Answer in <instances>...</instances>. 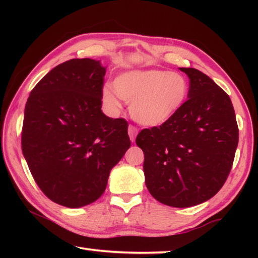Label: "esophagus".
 Masks as SVG:
<instances>
[{
  "mask_svg": "<svg viewBox=\"0 0 258 258\" xmlns=\"http://www.w3.org/2000/svg\"><path fill=\"white\" fill-rule=\"evenodd\" d=\"M137 134H138V128L133 125H130L128 126V135H130L131 141L132 142L135 141V137H137Z\"/></svg>",
  "mask_w": 258,
  "mask_h": 258,
  "instance_id": "esophagus-1",
  "label": "esophagus"
}]
</instances>
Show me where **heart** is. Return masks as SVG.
I'll return each mask as SVG.
<instances>
[{
    "mask_svg": "<svg viewBox=\"0 0 258 258\" xmlns=\"http://www.w3.org/2000/svg\"><path fill=\"white\" fill-rule=\"evenodd\" d=\"M189 84L180 73L159 69L127 71L111 85H104L101 98L109 111L121 109V99L130 103V112L141 125L156 127L172 119L184 104Z\"/></svg>",
    "mask_w": 258,
    "mask_h": 258,
    "instance_id": "heart-1",
    "label": "heart"
}]
</instances>
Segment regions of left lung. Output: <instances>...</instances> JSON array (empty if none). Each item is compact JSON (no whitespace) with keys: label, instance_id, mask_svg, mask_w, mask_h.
Segmentation results:
<instances>
[{"label":"left lung","instance_id":"1","mask_svg":"<svg viewBox=\"0 0 258 258\" xmlns=\"http://www.w3.org/2000/svg\"><path fill=\"white\" fill-rule=\"evenodd\" d=\"M180 71L190 80L189 99L172 119L142 130L135 142L145 154L143 172L152 197L185 208L211 199L223 186L239 130L229 95L198 69Z\"/></svg>","mask_w":258,"mask_h":258}]
</instances>
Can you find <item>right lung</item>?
<instances>
[{
    "instance_id": "1",
    "label": "right lung",
    "mask_w": 258,
    "mask_h": 258,
    "mask_svg": "<svg viewBox=\"0 0 258 258\" xmlns=\"http://www.w3.org/2000/svg\"><path fill=\"white\" fill-rule=\"evenodd\" d=\"M106 67L72 59L49 72L25 107L21 149L35 182L69 208L101 197L111 168L131 147L127 121L101 110Z\"/></svg>"
}]
</instances>
